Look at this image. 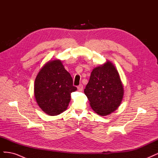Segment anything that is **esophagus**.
Masks as SVG:
<instances>
[{
    "label": "esophagus",
    "instance_id": "obj_1",
    "mask_svg": "<svg viewBox=\"0 0 158 158\" xmlns=\"http://www.w3.org/2000/svg\"><path fill=\"white\" fill-rule=\"evenodd\" d=\"M78 91H80V92H82V89H83V85L82 84L79 85L78 86Z\"/></svg>",
    "mask_w": 158,
    "mask_h": 158
}]
</instances>
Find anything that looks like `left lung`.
I'll return each mask as SVG.
<instances>
[{
	"instance_id": "8db88e82",
	"label": "left lung",
	"mask_w": 158,
	"mask_h": 158,
	"mask_svg": "<svg viewBox=\"0 0 158 158\" xmlns=\"http://www.w3.org/2000/svg\"><path fill=\"white\" fill-rule=\"evenodd\" d=\"M84 94L91 107L99 115H108L120 106L124 96L123 84L111 61L93 69Z\"/></svg>"
}]
</instances>
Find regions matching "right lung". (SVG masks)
<instances>
[{"instance_id": "1", "label": "right lung", "mask_w": 158, "mask_h": 158, "mask_svg": "<svg viewBox=\"0 0 158 158\" xmlns=\"http://www.w3.org/2000/svg\"><path fill=\"white\" fill-rule=\"evenodd\" d=\"M77 90L62 60H50L38 73L34 83L36 102L45 113L56 116L67 109L71 93Z\"/></svg>"}]
</instances>
